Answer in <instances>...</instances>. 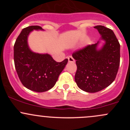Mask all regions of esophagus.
<instances>
[{"instance_id": "obj_1", "label": "esophagus", "mask_w": 130, "mask_h": 130, "mask_svg": "<svg viewBox=\"0 0 130 130\" xmlns=\"http://www.w3.org/2000/svg\"><path fill=\"white\" fill-rule=\"evenodd\" d=\"M68 60H69V62L70 63H74L75 62V60L73 59V58L72 57V56H69L68 57Z\"/></svg>"}]
</instances>
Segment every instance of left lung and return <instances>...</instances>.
Here are the masks:
<instances>
[{"instance_id": "1", "label": "left lung", "mask_w": 130, "mask_h": 130, "mask_svg": "<svg viewBox=\"0 0 130 130\" xmlns=\"http://www.w3.org/2000/svg\"><path fill=\"white\" fill-rule=\"evenodd\" d=\"M100 41L73 53L77 69L75 81L81 90L99 92L115 80L120 62V44L113 31L104 26H96ZM101 40L105 43L98 48Z\"/></svg>"}]
</instances>
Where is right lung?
Segmentation results:
<instances>
[{
    "instance_id": "obj_1",
    "label": "right lung",
    "mask_w": 130,
    "mask_h": 130,
    "mask_svg": "<svg viewBox=\"0 0 130 130\" xmlns=\"http://www.w3.org/2000/svg\"><path fill=\"white\" fill-rule=\"evenodd\" d=\"M33 30L43 31L40 26H29L22 30L17 38L14 46V64L23 86L32 91L43 92L55 85L68 59L57 62L48 53L32 52L29 47L27 39Z\"/></svg>"
}]
</instances>
